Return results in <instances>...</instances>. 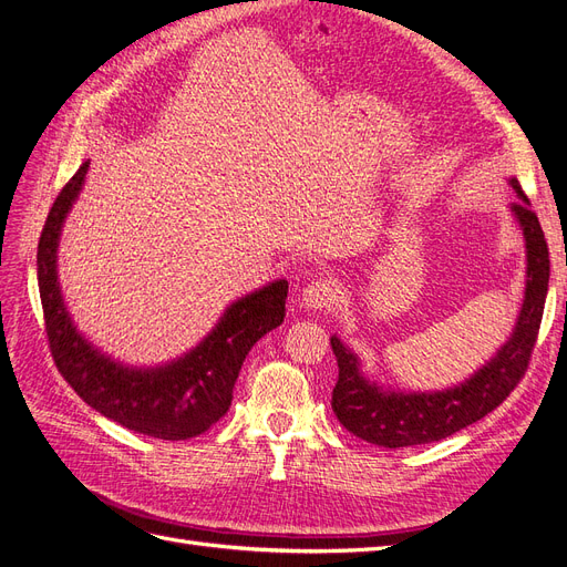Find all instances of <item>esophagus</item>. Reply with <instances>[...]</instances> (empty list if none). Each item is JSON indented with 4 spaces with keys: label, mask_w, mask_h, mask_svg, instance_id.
<instances>
[{
    "label": "esophagus",
    "mask_w": 567,
    "mask_h": 567,
    "mask_svg": "<svg viewBox=\"0 0 567 567\" xmlns=\"http://www.w3.org/2000/svg\"><path fill=\"white\" fill-rule=\"evenodd\" d=\"M340 288L331 279H315L302 288V305L307 310H323L338 300Z\"/></svg>",
    "instance_id": "obj_1"
}]
</instances>
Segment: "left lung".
<instances>
[{"label": "left lung", "instance_id": "8db88e82", "mask_svg": "<svg viewBox=\"0 0 567 567\" xmlns=\"http://www.w3.org/2000/svg\"><path fill=\"white\" fill-rule=\"evenodd\" d=\"M508 184L520 198L518 203H511V213L518 219L527 248L525 300L516 329L502 350L468 381L440 392H392L379 388L364 379L359 369L362 367L359 357L333 336L331 348L338 359V383L333 388L331 406L338 421L357 437L388 450L437 442L487 416L520 383L532 350H535L544 315L548 246L537 213L532 210L520 182L511 177Z\"/></svg>", "mask_w": 567, "mask_h": 567}]
</instances>
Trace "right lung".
Instances as JSON below:
<instances>
[{
	"mask_svg": "<svg viewBox=\"0 0 567 567\" xmlns=\"http://www.w3.org/2000/svg\"><path fill=\"white\" fill-rule=\"evenodd\" d=\"M87 169L90 163L84 161L61 188L38 246V284L51 357L84 402L127 431L173 442L196 437L227 414L246 354L284 321L288 281L279 279L229 305L208 338L177 362L156 369H130L113 362L78 333L56 279L61 227Z\"/></svg>",
	"mask_w": 567,
	"mask_h": 567,
	"instance_id": "right-lung-1",
	"label": "right lung"
}]
</instances>
